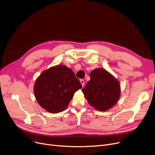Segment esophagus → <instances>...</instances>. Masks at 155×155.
<instances>
[{"label": "esophagus", "mask_w": 155, "mask_h": 155, "mask_svg": "<svg viewBox=\"0 0 155 155\" xmlns=\"http://www.w3.org/2000/svg\"><path fill=\"white\" fill-rule=\"evenodd\" d=\"M80 82L81 84H82V87H84V85H85V82H84V80H82V79H81V80H80Z\"/></svg>", "instance_id": "obj_1"}]
</instances>
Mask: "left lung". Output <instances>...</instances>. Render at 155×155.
Returning a JSON list of instances; mask_svg holds the SVG:
<instances>
[{
  "mask_svg": "<svg viewBox=\"0 0 155 155\" xmlns=\"http://www.w3.org/2000/svg\"><path fill=\"white\" fill-rule=\"evenodd\" d=\"M90 77L91 80L82 89L85 99L97 110L106 111L110 109L120 98L119 81L102 68L93 70Z\"/></svg>",
  "mask_w": 155,
  "mask_h": 155,
  "instance_id": "8db88e82",
  "label": "left lung"
}]
</instances>
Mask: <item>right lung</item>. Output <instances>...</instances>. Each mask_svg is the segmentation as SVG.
I'll return each instance as SVG.
<instances>
[{"mask_svg":"<svg viewBox=\"0 0 155 155\" xmlns=\"http://www.w3.org/2000/svg\"><path fill=\"white\" fill-rule=\"evenodd\" d=\"M82 88L73 70L64 64H58L41 73L33 90L40 106L48 112L56 114L67 108L75 92Z\"/></svg>","mask_w":155,"mask_h":155,"instance_id":"add662e5","label":"right lung"}]
</instances>
